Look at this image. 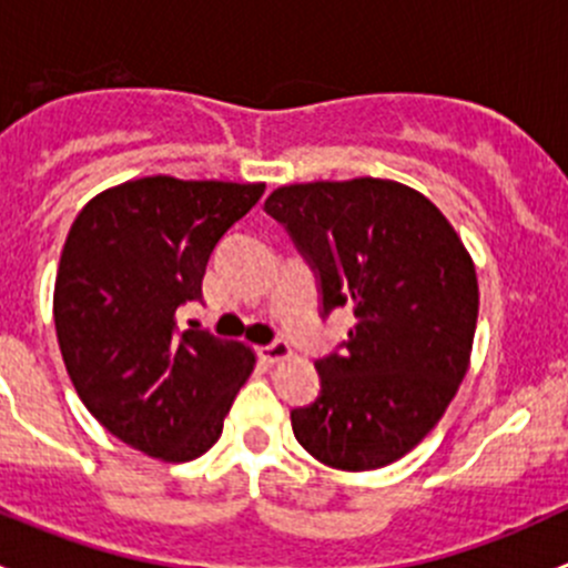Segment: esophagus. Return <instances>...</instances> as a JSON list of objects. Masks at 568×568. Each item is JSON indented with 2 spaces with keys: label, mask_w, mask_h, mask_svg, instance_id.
<instances>
[{
  "label": "esophagus",
  "mask_w": 568,
  "mask_h": 568,
  "mask_svg": "<svg viewBox=\"0 0 568 568\" xmlns=\"http://www.w3.org/2000/svg\"><path fill=\"white\" fill-rule=\"evenodd\" d=\"M261 357L266 359V363H280V359L291 357V346L283 341V337H274L272 343L261 346Z\"/></svg>",
  "instance_id": "1"
}]
</instances>
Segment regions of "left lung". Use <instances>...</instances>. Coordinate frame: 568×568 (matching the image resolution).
<instances>
[{
	"label": "left lung",
	"instance_id": "left-lung-1",
	"mask_svg": "<svg viewBox=\"0 0 568 568\" xmlns=\"http://www.w3.org/2000/svg\"><path fill=\"white\" fill-rule=\"evenodd\" d=\"M318 283L321 318L352 307L348 337L316 359L313 404L291 409L302 448L348 473L409 454L467 374L478 280L443 211L382 178L280 186L263 203Z\"/></svg>",
	"mask_w": 568,
	"mask_h": 568
}]
</instances>
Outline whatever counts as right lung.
<instances>
[{
  "instance_id": "right-lung-1",
  "label": "right lung",
  "mask_w": 568,
  "mask_h": 568,
  "mask_svg": "<svg viewBox=\"0 0 568 568\" xmlns=\"http://www.w3.org/2000/svg\"><path fill=\"white\" fill-rule=\"evenodd\" d=\"M263 189L140 178L90 200L68 233L54 285L68 376L109 434L153 459L203 456L252 374L250 348L178 329L175 313L203 300L211 252Z\"/></svg>"
}]
</instances>
